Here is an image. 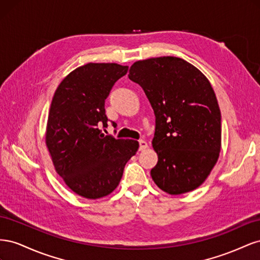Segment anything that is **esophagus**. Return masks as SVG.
Segmentation results:
<instances>
[{"instance_id": "esophagus-1", "label": "esophagus", "mask_w": 260, "mask_h": 260, "mask_svg": "<svg viewBox=\"0 0 260 260\" xmlns=\"http://www.w3.org/2000/svg\"><path fill=\"white\" fill-rule=\"evenodd\" d=\"M146 147H147L146 141H144V140H141V141H140V147H139L140 151H144V149H145Z\"/></svg>"}]
</instances>
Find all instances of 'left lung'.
Here are the masks:
<instances>
[{
	"label": "left lung",
	"instance_id": "left-lung-1",
	"mask_svg": "<svg viewBox=\"0 0 260 260\" xmlns=\"http://www.w3.org/2000/svg\"><path fill=\"white\" fill-rule=\"evenodd\" d=\"M129 79L141 85L156 117L151 176L171 195L199 187L221 148V114L207 78L186 60L162 56L136 61Z\"/></svg>",
	"mask_w": 260,
	"mask_h": 260
}]
</instances>
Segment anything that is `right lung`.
I'll return each mask as SVG.
<instances>
[{
    "mask_svg": "<svg viewBox=\"0 0 260 260\" xmlns=\"http://www.w3.org/2000/svg\"><path fill=\"white\" fill-rule=\"evenodd\" d=\"M128 68L89 62L65 77L54 93L45 143L55 170L82 198L96 200L111 194L139 148L138 141L115 139L100 130L108 125L105 100Z\"/></svg>",
    "mask_w": 260,
    "mask_h": 260,
    "instance_id": "obj_1",
    "label": "right lung"
}]
</instances>
